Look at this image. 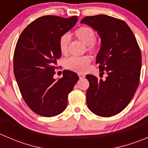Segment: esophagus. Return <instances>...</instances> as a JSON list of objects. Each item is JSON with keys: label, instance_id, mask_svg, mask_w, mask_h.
Masks as SVG:
<instances>
[{"label": "esophagus", "instance_id": "1", "mask_svg": "<svg viewBox=\"0 0 148 148\" xmlns=\"http://www.w3.org/2000/svg\"><path fill=\"white\" fill-rule=\"evenodd\" d=\"M78 75H79V79H82L84 78V77H85V75H84V74H81V73H79V74H78Z\"/></svg>", "mask_w": 148, "mask_h": 148}]
</instances>
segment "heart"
I'll return each instance as SVG.
<instances>
[{
	"instance_id": "obj_1",
	"label": "heart",
	"mask_w": 148,
	"mask_h": 148,
	"mask_svg": "<svg viewBox=\"0 0 148 148\" xmlns=\"http://www.w3.org/2000/svg\"><path fill=\"white\" fill-rule=\"evenodd\" d=\"M74 36L86 46L89 51L94 52L97 49L95 42L96 34L92 28L82 26L74 31ZM59 49L62 54H67L70 44V37L68 34H64L59 39ZM91 62V59L88 56H71L65 62V67L71 71L83 72L86 71Z\"/></svg>"
}]
</instances>
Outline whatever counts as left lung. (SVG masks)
<instances>
[{
    "mask_svg": "<svg viewBox=\"0 0 148 148\" xmlns=\"http://www.w3.org/2000/svg\"><path fill=\"white\" fill-rule=\"evenodd\" d=\"M81 23L97 32L101 46L96 58L99 71L107 76L98 79L92 74L86 79V104L98 116L111 117L128 105L140 82L142 66L141 52L137 40L124 21L107 15L86 16Z\"/></svg>",
    "mask_w": 148,
    "mask_h": 148,
    "instance_id": "1",
    "label": "left lung"
}]
</instances>
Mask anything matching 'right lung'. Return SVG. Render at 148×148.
Here are the masks:
<instances>
[{
	"label": "right lung",
	"mask_w": 148,
	"mask_h": 148,
	"mask_svg": "<svg viewBox=\"0 0 148 148\" xmlns=\"http://www.w3.org/2000/svg\"><path fill=\"white\" fill-rule=\"evenodd\" d=\"M77 18H38L23 30L16 44L13 56L16 82L28 107L43 117L56 116L65 110L69 93L79 79L69 70L63 71L62 78H53L56 60L62 56L59 39L74 27Z\"/></svg>",
	"instance_id": "add662e5"
}]
</instances>
